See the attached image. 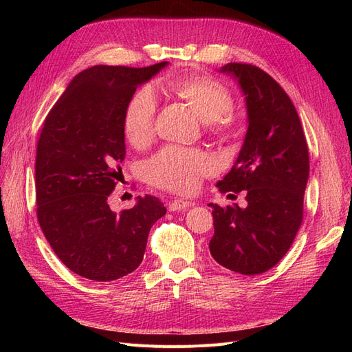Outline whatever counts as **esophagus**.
Wrapping results in <instances>:
<instances>
[{
  "label": "esophagus",
  "mask_w": 352,
  "mask_h": 352,
  "mask_svg": "<svg viewBox=\"0 0 352 352\" xmlns=\"http://www.w3.org/2000/svg\"><path fill=\"white\" fill-rule=\"evenodd\" d=\"M190 206H192V202L189 201H184V199H175L168 204V210L170 211H185L188 210Z\"/></svg>",
  "instance_id": "obj_1"
}]
</instances>
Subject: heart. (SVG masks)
<instances>
[{"label":"heart","mask_w":352,"mask_h":352,"mask_svg":"<svg viewBox=\"0 0 352 352\" xmlns=\"http://www.w3.org/2000/svg\"><path fill=\"white\" fill-rule=\"evenodd\" d=\"M164 87L185 101L207 129L219 136H228L235 127L233 95L228 87L207 74H179L164 79ZM157 100L151 89H138L127 101L123 111V133L127 142L136 148L150 144L155 132ZM216 164L207 153L164 146L146 160L142 173L148 184L173 192H192L201 179L214 173Z\"/></svg>","instance_id":"obj_1"}]
</instances>
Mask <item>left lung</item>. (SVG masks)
I'll return each mask as SVG.
<instances>
[{"mask_svg":"<svg viewBox=\"0 0 352 352\" xmlns=\"http://www.w3.org/2000/svg\"><path fill=\"white\" fill-rule=\"evenodd\" d=\"M220 72L239 83L248 131L235 164L217 188L235 198L245 190L248 206L210 204L214 235L208 247L223 267L254 276L285 257L301 226L308 146L291 98L270 74L245 63H228Z\"/></svg>","mask_w":352,"mask_h":352,"instance_id":"8db88e82","label":"left lung"}]
</instances>
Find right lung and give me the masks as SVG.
I'll list each match as a JSON object with an SVG mask.
<instances>
[{"mask_svg":"<svg viewBox=\"0 0 352 352\" xmlns=\"http://www.w3.org/2000/svg\"><path fill=\"white\" fill-rule=\"evenodd\" d=\"M167 61L148 67L94 66L80 72L45 117L35 160L36 216L63 264L85 279L111 282L138 269L148 233L166 214L162 201L138 197L114 212L123 177V111L136 88Z\"/></svg>","mask_w":352,"mask_h":352,"instance_id":"1","label":"right lung"}]
</instances>
